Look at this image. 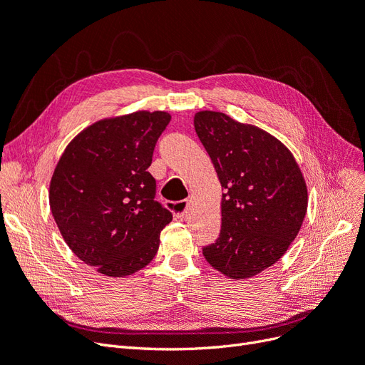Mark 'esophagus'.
Here are the masks:
<instances>
[{
	"instance_id": "34e87169",
	"label": "esophagus",
	"mask_w": 365,
	"mask_h": 365,
	"mask_svg": "<svg viewBox=\"0 0 365 365\" xmlns=\"http://www.w3.org/2000/svg\"><path fill=\"white\" fill-rule=\"evenodd\" d=\"M168 207L172 210V213L176 219H182L185 215V210H187V201H176V202H169Z\"/></svg>"
}]
</instances>
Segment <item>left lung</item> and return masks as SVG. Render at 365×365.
Returning a JSON list of instances; mask_svg holds the SVG:
<instances>
[{
  "label": "left lung",
  "mask_w": 365,
  "mask_h": 365,
  "mask_svg": "<svg viewBox=\"0 0 365 365\" xmlns=\"http://www.w3.org/2000/svg\"><path fill=\"white\" fill-rule=\"evenodd\" d=\"M195 130L222 185V225L202 254L235 280L269 268L288 251L307 210L303 173L280 140L224 113L195 114Z\"/></svg>",
  "instance_id": "1"
}]
</instances>
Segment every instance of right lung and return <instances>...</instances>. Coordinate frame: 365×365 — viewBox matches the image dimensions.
Segmentation results:
<instances>
[{
  "label": "right lung",
  "instance_id": "add662e5",
  "mask_svg": "<svg viewBox=\"0 0 365 365\" xmlns=\"http://www.w3.org/2000/svg\"><path fill=\"white\" fill-rule=\"evenodd\" d=\"M170 114L137 111L98 120L65 148L50 181L63 240L108 277H126L155 257L172 213L155 201L148 172Z\"/></svg>",
  "mask_w": 365,
  "mask_h": 365
}]
</instances>
